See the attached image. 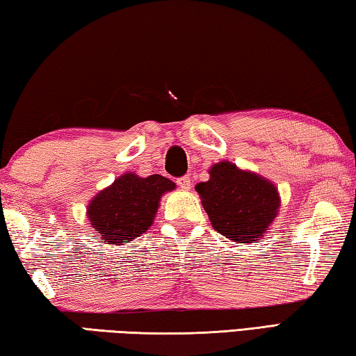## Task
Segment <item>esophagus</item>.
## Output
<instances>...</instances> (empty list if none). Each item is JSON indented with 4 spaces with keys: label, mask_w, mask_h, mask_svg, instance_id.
Listing matches in <instances>:
<instances>
[{
    "label": "esophagus",
    "mask_w": 356,
    "mask_h": 356,
    "mask_svg": "<svg viewBox=\"0 0 356 356\" xmlns=\"http://www.w3.org/2000/svg\"><path fill=\"white\" fill-rule=\"evenodd\" d=\"M177 183L179 188H181L183 191H189L191 189V178L189 177H183V178H178Z\"/></svg>",
    "instance_id": "obj_1"
}]
</instances>
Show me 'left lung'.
I'll return each instance as SVG.
<instances>
[{"label":"left lung","instance_id":"obj_1","mask_svg":"<svg viewBox=\"0 0 356 356\" xmlns=\"http://www.w3.org/2000/svg\"><path fill=\"white\" fill-rule=\"evenodd\" d=\"M209 179L195 186L213 229L235 243H257L281 208L275 183L230 161L209 167Z\"/></svg>","mask_w":356,"mask_h":356}]
</instances>
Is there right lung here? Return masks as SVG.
Here are the masks:
<instances>
[{
    "mask_svg": "<svg viewBox=\"0 0 356 356\" xmlns=\"http://www.w3.org/2000/svg\"><path fill=\"white\" fill-rule=\"evenodd\" d=\"M177 184L162 175L147 178L127 172L99 191L86 207V218L106 244H124L154 222L161 197Z\"/></svg>",
    "mask_w": 356,
    "mask_h": 356,
    "instance_id": "obj_1",
    "label": "right lung"
}]
</instances>
